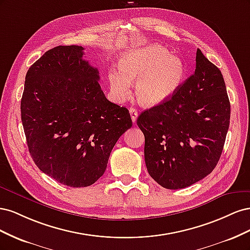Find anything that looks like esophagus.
<instances>
[{"instance_id":"esophagus-1","label":"esophagus","mask_w":250,"mask_h":250,"mask_svg":"<svg viewBox=\"0 0 250 250\" xmlns=\"http://www.w3.org/2000/svg\"><path fill=\"white\" fill-rule=\"evenodd\" d=\"M129 112H130L132 122L135 123V121H137V119H138V110L135 109L134 107H130V108H129Z\"/></svg>"}]
</instances>
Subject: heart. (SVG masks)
<instances>
[{"label":"heart","instance_id":"1","mask_svg":"<svg viewBox=\"0 0 250 250\" xmlns=\"http://www.w3.org/2000/svg\"><path fill=\"white\" fill-rule=\"evenodd\" d=\"M120 71L108 74L110 89L117 99L130 95L131 83L137 82L138 100L148 106L170 99L183 84L186 65L183 59L171 55L161 44L150 43L132 48L119 57Z\"/></svg>","mask_w":250,"mask_h":250}]
</instances>
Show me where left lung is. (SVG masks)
Segmentation results:
<instances>
[{"instance_id":"obj_1","label":"left lung","mask_w":250,"mask_h":250,"mask_svg":"<svg viewBox=\"0 0 250 250\" xmlns=\"http://www.w3.org/2000/svg\"><path fill=\"white\" fill-rule=\"evenodd\" d=\"M230 103L221 71L198 49L196 69L170 99L144 110L145 163L158 185L177 190L215 169L229 127Z\"/></svg>"}]
</instances>
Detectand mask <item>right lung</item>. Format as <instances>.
Returning <instances> with one entry per match:
<instances>
[{
	"mask_svg": "<svg viewBox=\"0 0 250 250\" xmlns=\"http://www.w3.org/2000/svg\"><path fill=\"white\" fill-rule=\"evenodd\" d=\"M83 50L58 46L44 53L29 67L21 101L35 165L73 188L92 186L103 175L113 146L132 126L128 109L106 99Z\"/></svg>",
	"mask_w": 250,
	"mask_h": 250,
	"instance_id": "right-lung-1",
	"label": "right lung"
}]
</instances>
